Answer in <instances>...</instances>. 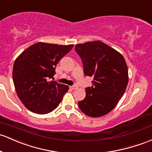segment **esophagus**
I'll return each instance as SVG.
<instances>
[{
	"label": "esophagus",
	"instance_id": "1",
	"mask_svg": "<svg viewBox=\"0 0 152 152\" xmlns=\"http://www.w3.org/2000/svg\"><path fill=\"white\" fill-rule=\"evenodd\" d=\"M70 88L72 89V90H75L77 88V86H70Z\"/></svg>",
	"mask_w": 152,
	"mask_h": 152
}]
</instances>
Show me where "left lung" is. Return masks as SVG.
<instances>
[{
    "mask_svg": "<svg viewBox=\"0 0 152 152\" xmlns=\"http://www.w3.org/2000/svg\"><path fill=\"white\" fill-rule=\"evenodd\" d=\"M76 52L83 61L86 76L93 77V86L86 88V98L78 102L85 115L99 117L110 112L123 96L128 70L120 53L100 40L77 44Z\"/></svg>",
    "mask_w": 152,
    "mask_h": 152,
    "instance_id": "left-lung-1",
    "label": "left lung"
}]
</instances>
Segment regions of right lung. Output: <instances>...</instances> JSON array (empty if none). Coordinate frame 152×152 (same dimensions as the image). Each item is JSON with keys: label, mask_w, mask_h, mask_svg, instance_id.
I'll return each mask as SVG.
<instances>
[{"label": "right lung", "mask_w": 152, "mask_h": 152, "mask_svg": "<svg viewBox=\"0 0 152 152\" xmlns=\"http://www.w3.org/2000/svg\"><path fill=\"white\" fill-rule=\"evenodd\" d=\"M74 45L39 42L30 45L16 58L13 81L19 99L32 112L40 115L54 110L69 86L49 81L59 60Z\"/></svg>", "instance_id": "right-lung-1"}]
</instances>
